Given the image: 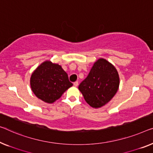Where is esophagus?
I'll return each mask as SVG.
<instances>
[{"label":"esophagus","mask_w":153,"mask_h":153,"mask_svg":"<svg viewBox=\"0 0 153 153\" xmlns=\"http://www.w3.org/2000/svg\"><path fill=\"white\" fill-rule=\"evenodd\" d=\"M74 86H78V82H74Z\"/></svg>","instance_id":"34e87169"}]
</instances>
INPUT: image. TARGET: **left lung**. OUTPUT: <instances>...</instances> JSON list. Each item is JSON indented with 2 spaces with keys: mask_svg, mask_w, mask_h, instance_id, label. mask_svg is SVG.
Segmentation results:
<instances>
[{
  "mask_svg": "<svg viewBox=\"0 0 153 153\" xmlns=\"http://www.w3.org/2000/svg\"><path fill=\"white\" fill-rule=\"evenodd\" d=\"M119 86L120 77L116 68L106 59L99 58L78 88L87 104L98 108L111 101Z\"/></svg>",
  "mask_w": 153,
  "mask_h": 153,
  "instance_id": "left-lung-1",
  "label": "left lung"
}]
</instances>
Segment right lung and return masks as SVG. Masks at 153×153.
<instances>
[{"label":"right lung","mask_w":153,"mask_h":153,"mask_svg":"<svg viewBox=\"0 0 153 153\" xmlns=\"http://www.w3.org/2000/svg\"><path fill=\"white\" fill-rule=\"evenodd\" d=\"M30 86L38 99L52 104L60 98L73 84L60 65L46 60L33 71L30 77Z\"/></svg>","instance_id":"right-lung-1"}]
</instances>
